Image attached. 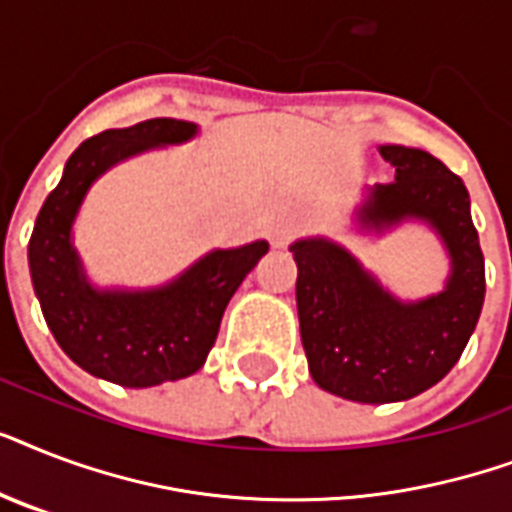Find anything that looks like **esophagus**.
Returning <instances> with one entry per match:
<instances>
[{
    "mask_svg": "<svg viewBox=\"0 0 512 512\" xmlns=\"http://www.w3.org/2000/svg\"><path fill=\"white\" fill-rule=\"evenodd\" d=\"M297 231H300V225H297L295 220H279V223L271 225L268 236H271L273 247H287L289 241L297 236Z\"/></svg>",
    "mask_w": 512,
    "mask_h": 512,
    "instance_id": "34e87169",
    "label": "esophagus"
}]
</instances>
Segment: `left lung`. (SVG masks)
<instances>
[{
    "mask_svg": "<svg viewBox=\"0 0 512 512\" xmlns=\"http://www.w3.org/2000/svg\"><path fill=\"white\" fill-rule=\"evenodd\" d=\"M380 154L396 180L374 185L358 207V225L380 233L401 220L428 223L452 263L444 292L401 303L335 241L300 239L289 247L311 377L358 404L406 401L444 380L476 329L486 295L465 183L420 148L380 146Z\"/></svg>",
    "mask_w": 512,
    "mask_h": 512,
    "instance_id": "8db88e82",
    "label": "left lung"
}]
</instances>
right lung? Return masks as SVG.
Here are the masks:
<instances>
[{"label": "right lung", "mask_w": 512, "mask_h": 512, "mask_svg": "<svg viewBox=\"0 0 512 512\" xmlns=\"http://www.w3.org/2000/svg\"><path fill=\"white\" fill-rule=\"evenodd\" d=\"M183 119H148L92 135L68 156L28 241V268L44 321L84 372L124 388H151L199 372L217 340L225 305L268 241L212 249L175 281L143 292L95 289L71 244V225L90 185L114 164L196 135Z\"/></svg>", "instance_id": "obj_1"}]
</instances>
